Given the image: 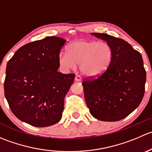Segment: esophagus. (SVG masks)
<instances>
[{
    "label": "esophagus",
    "mask_w": 152,
    "mask_h": 152,
    "mask_svg": "<svg viewBox=\"0 0 152 152\" xmlns=\"http://www.w3.org/2000/svg\"><path fill=\"white\" fill-rule=\"evenodd\" d=\"M75 82H82V77H81L80 76L76 75V76H75Z\"/></svg>",
    "instance_id": "esophagus-1"
}]
</instances>
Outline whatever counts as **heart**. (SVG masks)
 <instances>
[{
  "label": "heart",
  "instance_id": "obj_1",
  "mask_svg": "<svg viewBox=\"0 0 152 152\" xmlns=\"http://www.w3.org/2000/svg\"><path fill=\"white\" fill-rule=\"evenodd\" d=\"M66 53L61 52L58 63L65 70H73L79 65L84 76L97 77L107 71L113 60V49L105 42L79 39L69 44Z\"/></svg>",
  "mask_w": 152,
  "mask_h": 152
}]
</instances>
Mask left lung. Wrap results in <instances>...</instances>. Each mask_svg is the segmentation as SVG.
<instances>
[{
  "label": "left lung",
  "mask_w": 152,
  "mask_h": 152,
  "mask_svg": "<svg viewBox=\"0 0 152 152\" xmlns=\"http://www.w3.org/2000/svg\"><path fill=\"white\" fill-rule=\"evenodd\" d=\"M113 49V60L104 74L82 82L86 104L95 118L118 121L141 102L146 73L141 54L126 41L104 33H91Z\"/></svg>",
  "instance_id": "obj_1"
}]
</instances>
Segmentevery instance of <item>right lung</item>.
<instances>
[{
  "label": "right lung",
  "instance_id": "right-lung-1",
  "mask_svg": "<svg viewBox=\"0 0 152 152\" xmlns=\"http://www.w3.org/2000/svg\"><path fill=\"white\" fill-rule=\"evenodd\" d=\"M66 40L47 37L20 48L7 62L4 93L13 114L33 126H50L62 118L64 99L74 74L58 72Z\"/></svg>",
  "mask_w": 152,
  "mask_h": 152
}]
</instances>
